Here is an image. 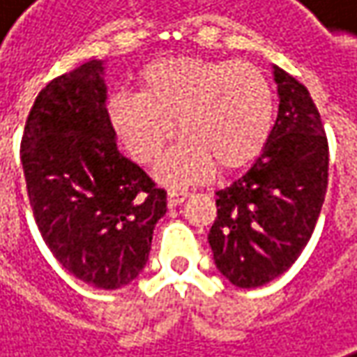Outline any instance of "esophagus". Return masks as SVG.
<instances>
[{"instance_id":"esophagus-1","label":"esophagus","mask_w":357,"mask_h":357,"mask_svg":"<svg viewBox=\"0 0 357 357\" xmlns=\"http://www.w3.org/2000/svg\"><path fill=\"white\" fill-rule=\"evenodd\" d=\"M188 197H190L188 192H169V194H167V206H169V208H176L179 204H183Z\"/></svg>"}]
</instances>
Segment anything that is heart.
Segmentation results:
<instances>
[{"instance_id": "1", "label": "heart", "mask_w": 357, "mask_h": 357, "mask_svg": "<svg viewBox=\"0 0 357 357\" xmlns=\"http://www.w3.org/2000/svg\"><path fill=\"white\" fill-rule=\"evenodd\" d=\"M275 98L264 71L243 61L163 57L139 73V93H116L107 119L137 163H153L174 135L183 137L155 167L165 185H190L218 167L254 162L270 139Z\"/></svg>"}]
</instances>
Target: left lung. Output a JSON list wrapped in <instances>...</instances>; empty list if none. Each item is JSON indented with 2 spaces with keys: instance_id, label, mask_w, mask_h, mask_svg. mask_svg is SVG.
Listing matches in <instances>:
<instances>
[{
  "instance_id": "obj_1",
  "label": "left lung",
  "mask_w": 357,
  "mask_h": 357,
  "mask_svg": "<svg viewBox=\"0 0 357 357\" xmlns=\"http://www.w3.org/2000/svg\"><path fill=\"white\" fill-rule=\"evenodd\" d=\"M280 109L254 165L215 192L218 218L208 241L227 282L259 287L300 257L328 188V139L310 91L273 66Z\"/></svg>"
}]
</instances>
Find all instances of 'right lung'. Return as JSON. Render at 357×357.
Returning <instances> with one entry per match:
<instances>
[{
    "label": "right lung",
    "mask_w": 357,
    "mask_h": 357,
    "mask_svg": "<svg viewBox=\"0 0 357 357\" xmlns=\"http://www.w3.org/2000/svg\"><path fill=\"white\" fill-rule=\"evenodd\" d=\"M103 61L39 91L22 137L27 195L41 238L77 280L117 289L144 270L165 192L117 151Z\"/></svg>",
    "instance_id": "1"
}]
</instances>
